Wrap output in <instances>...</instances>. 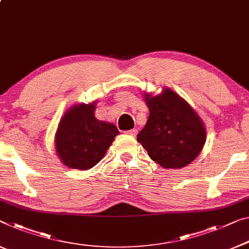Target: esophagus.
Here are the masks:
<instances>
[{"instance_id":"34e87169","label":"esophagus","mask_w":249,"mask_h":249,"mask_svg":"<svg viewBox=\"0 0 249 249\" xmlns=\"http://www.w3.org/2000/svg\"><path fill=\"white\" fill-rule=\"evenodd\" d=\"M137 132H138L137 129H131V130H128V131H125V133L130 136H136Z\"/></svg>"}]
</instances>
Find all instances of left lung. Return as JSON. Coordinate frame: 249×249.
I'll use <instances>...</instances> for the list:
<instances>
[{
    "label": "left lung",
    "instance_id": "8db88e82",
    "mask_svg": "<svg viewBox=\"0 0 249 249\" xmlns=\"http://www.w3.org/2000/svg\"><path fill=\"white\" fill-rule=\"evenodd\" d=\"M143 99L149 117L138 133V142L164 169L188 166L199 156L206 142L201 118L170 88H163L158 95L143 93Z\"/></svg>",
    "mask_w": 249,
    "mask_h": 249
}]
</instances>
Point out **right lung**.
I'll list each match as a JSON object with an SVG mask.
<instances>
[{
	"instance_id": "1",
	"label": "right lung",
	"mask_w": 249,
	"mask_h": 249,
	"mask_svg": "<svg viewBox=\"0 0 249 249\" xmlns=\"http://www.w3.org/2000/svg\"><path fill=\"white\" fill-rule=\"evenodd\" d=\"M97 101L75 103L61 118L55 132V151L70 169L88 170L101 161L114 137L116 125L98 120L94 116Z\"/></svg>"
}]
</instances>
